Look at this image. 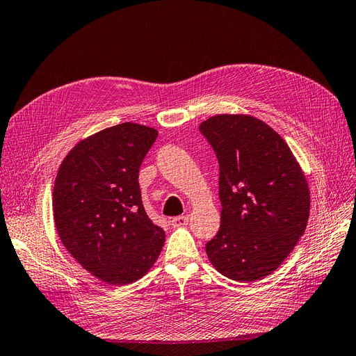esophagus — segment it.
<instances>
[{"instance_id": "esophagus-1", "label": "esophagus", "mask_w": 356, "mask_h": 356, "mask_svg": "<svg viewBox=\"0 0 356 356\" xmlns=\"http://www.w3.org/2000/svg\"><path fill=\"white\" fill-rule=\"evenodd\" d=\"M187 224H188L187 215H179V217L172 218V225H174V227H184Z\"/></svg>"}]
</instances>
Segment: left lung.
<instances>
[{"label": "left lung", "mask_w": 356, "mask_h": 356, "mask_svg": "<svg viewBox=\"0 0 356 356\" xmlns=\"http://www.w3.org/2000/svg\"><path fill=\"white\" fill-rule=\"evenodd\" d=\"M199 131L220 165L221 225L207 243L209 261L233 281H260L306 230V177L282 136L252 115L218 114Z\"/></svg>", "instance_id": "left-lung-1"}]
</instances>
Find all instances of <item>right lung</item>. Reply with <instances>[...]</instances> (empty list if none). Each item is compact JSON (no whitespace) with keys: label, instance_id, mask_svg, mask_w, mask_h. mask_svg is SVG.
I'll return each instance as SVG.
<instances>
[{"label":"right lung","instance_id":"1","mask_svg":"<svg viewBox=\"0 0 356 356\" xmlns=\"http://www.w3.org/2000/svg\"><path fill=\"white\" fill-rule=\"evenodd\" d=\"M157 135L131 122L111 126L80 141L58 170L53 218L59 238L86 270L110 285L143 277L165 243L138 182Z\"/></svg>","mask_w":356,"mask_h":356}]
</instances>
